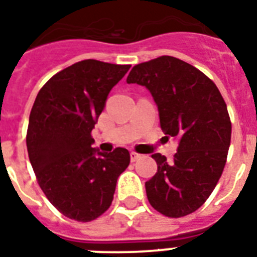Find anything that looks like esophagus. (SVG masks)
Instances as JSON below:
<instances>
[{"instance_id":"1","label":"esophagus","mask_w":257,"mask_h":257,"mask_svg":"<svg viewBox=\"0 0 257 257\" xmlns=\"http://www.w3.org/2000/svg\"><path fill=\"white\" fill-rule=\"evenodd\" d=\"M141 154H139V153H135V151H131L130 153V158H131V162H135V161L137 160H139V158H141Z\"/></svg>"}]
</instances>
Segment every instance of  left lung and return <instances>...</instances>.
Returning <instances> with one entry per match:
<instances>
[{
  "label": "left lung",
  "mask_w": 257,
  "mask_h": 257,
  "mask_svg": "<svg viewBox=\"0 0 257 257\" xmlns=\"http://www.w3.org/2000/svg\"><path fill=\"white\" fill-rule=\"evenodd\" d=\"M127 83L150 91L161 128L178 141L172 161L151 156L158 170L145 185L147 200L166 217L188 216L208 200L226 164L232 123L225 101L205 73L173 56L137 64Z\"/></svg>",
  "instance_id": "1"
}]
</instances>
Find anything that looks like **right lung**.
Segmentation results:
<instances>
[{"instance_id": "add662e5", "label": "right lung", "mask_w": 257, "mask_h": 257, "mask_svg": "<svg viewBox=\"0 0 257 257\" xmlns=\"http://www.w3.org/2000/svg\"><path fill=\"white\" fill-rule=\"evenodd\" d=\"M131 65L81 60L53 75L36 96L27 131L28 156L49 202L65 217L88 222L110 208L127 149L100 153L92 131L111 88Z\"/></svg>"}]
</instances>
